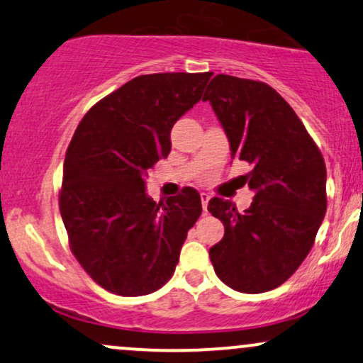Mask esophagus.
Returning a JSON list of instances; mask_svg holds the SVG:
<instances>
[{"label": "esophagus", "instance_id": "esophagus-1", "mask_svg": "<svg viewBox=\"0 0 363 363\" xmlns=\"http://www.w3.org/2000/svg\"><path fill=\"white\" fill-rule=\"evenodd\" d=\"M211 196L206 194V192H201V203H203V209L204 213H208V203H209Z\"/></svg>", "mask_w": 363, "mask_h": 363}]
</instances>
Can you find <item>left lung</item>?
Returning a JSON list of instances; mask_svg holds the SVG:
<instances>
[{"label": "left lung", "instance_id": "left-lung-1", "mask_svg": "<svg viewBox=\"0 0 363 363\" xmlns=\"http://www.w3.org/2000/svg\"><path fill=\"white\" fill-rule=\"evenodd\" d=\"M231 147L245 160L253 203L238 213L231 201L213 197L208 211L224 224L209 250L223 283L241 293L283 284L303 263L327 213V169L286 100L263 82L216 75L206 89Z\"/></svg>", "mask_w": 363, "mask_h": 363}]
</instances>
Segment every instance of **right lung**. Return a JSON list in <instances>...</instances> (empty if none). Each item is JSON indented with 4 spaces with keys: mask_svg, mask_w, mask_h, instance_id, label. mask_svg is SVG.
Segmentation results:
<instances>
[{
    "mask_svg": "<svg viewBox=\"0 0 363 363\" xmlns=\"http://www.w3.org/2000/svg\"><path fill=\"white\" fill-rule=\"evenodd\" d=\"M211 75L135 77L95 104L73 134L60 214L73 256L110 293L142 296L166 284L203 213L192 187L155 203L145 179L171 152L174 123L199 102Z\"/></svg>",
    "mask_w": 363,
    "mask_h": 363,
    "instance_id": "obj_1",
    "label": "right lung"
}]
</instances>
